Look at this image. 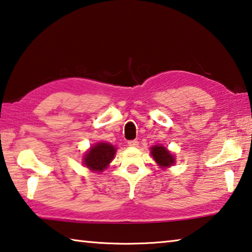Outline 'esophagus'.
<instances>
[{
    "label": "esophagus",
    "mask_w": 252,
    "mask_h": 252,
    "mask_svg": "<svg viewBox=\"0 0 252 252\" xmlns=\"http://www.w3.org/2000/svg\"><path fill=\"white\" fill-rule=\"evenodd\" d=\"M128 145L130 147H137L138 146V140L137 139H134V140H129Z\"/></svg>",
    "instance_id": "obj_1"
}]
</instances>
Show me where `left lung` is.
Returning a JSON list of instances; mask_svg holds the SVG:
<instances>
[{"instance_id":"8db88e82","label":"left lung","mask_w":252,"mask_h":252,"mask_svg":"<svg viewBox=\"0 0 252 252\" xmlns=\"http://www.w3.org/2000/svg\"><path fill=\"white\" fill-rule=\"evenodd\" d=\"M151 154L160 168H167L175 164V156L161 145H155L151 148Z\"/></svg>"}]
</instances>
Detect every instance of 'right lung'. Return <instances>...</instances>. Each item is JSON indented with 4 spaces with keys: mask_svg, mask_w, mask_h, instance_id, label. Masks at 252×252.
I'll use <instances>...</instances> for the list:
<instances>
[{
    "mask_svg": "<svg viewBox=\"0 0 252 252\" xmlns=\"http://www.w3.org/2000/svg\"><path fill=\"white\" fill-rule=\"evenodd\" d=\"M116 148L108 143H97L84 155V165L95 173L106 169L113 160Z\"/></svg>",
    "mask_w": 252,
    "mask_h": 252,
    "instance_id": "right-lung-1",
    "label": "right lung"
}]
</instances>
